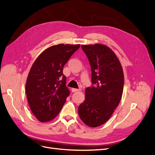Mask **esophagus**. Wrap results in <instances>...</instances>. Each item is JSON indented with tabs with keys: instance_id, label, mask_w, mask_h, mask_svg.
<instances>
[{
	"instance_id": "1",
	"label": "esophagus",
	"mask_w": 155,
	"mask_h": 155,
	"mask_svg": "<svg viewBox=\"0 0 155 155\" xmlns=\"http://www.w3.org/2000/svg\"><path fill=\"white\" fill-rule=\"evenodd\" d=\"M81 91V89H72V92L73 93H75V92H78V91Z\"/></svg>"
}]
</instances>
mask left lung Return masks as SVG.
<instances>
[{
    "instance_id": "obj_1",
    "label": "left lung",
    "mask_w": 155,
    "mask_h": 155,
    "mask_svg": "<svg viewBox=\"0 0 155 155\" xmlns=\"http://www.w3.org/2000/svg\"><path fill=\"white\" fill-rule=\"evenodd\" d=\"M91 68L92 85L85 89V100L78 107L82 121L90 127L107 121L121 101L123 68L114 51L101 44L82 45Z\"/></svg>"
}]
</instances>
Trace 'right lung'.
Returning <instances> with one entry per match:
<instances>
[{"label": "right lung", "mask_w": 155, "mask_h": 155, "mask_svg": "<svg viewBox=\"0 0 155 155\" xmlns=\"http://www.w3.org/2000/svg\"><path fill=\"white\" fill-rule=\"evenodd\" d=\"M80 45L59 44L40 54L31 68L25 91L32 112L41 122L54 119L65 104L70 91L63 67Z\"/></svg>", "instance_id": "1"}]
</instances>
